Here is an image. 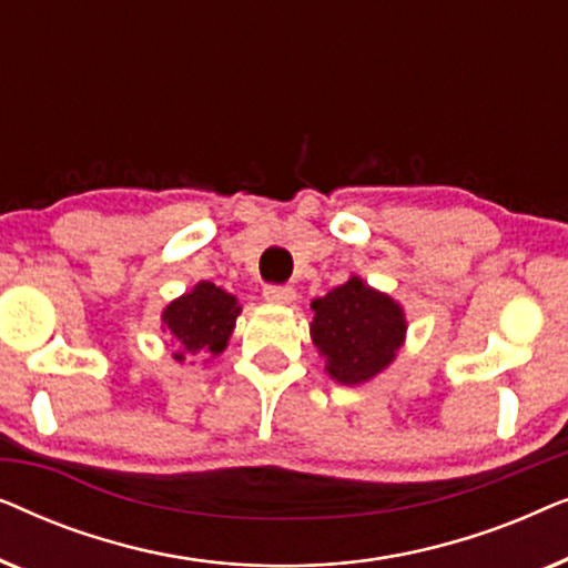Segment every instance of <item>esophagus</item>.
Here are the masks:
<instances>
[{
  "mask_svg": "<svg viewBox=\"0 0 568 568\" xmlns=\"http://www.w3.org/2000/svg\"><path fill=\"white\" fill-rule=\"evenodd\" d=\"M263 297L268 302H276V305H290V302L297 297V292L286 284H266L263 286Z\"/></svg>",
  "mask_w": 568,
  "mask_h": 568,
  "instance_id": "obj_1",
  "label": "esophagus"
}]
</instances>
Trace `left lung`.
Listing matches in <instances>:
<instances>
[{"instance_id": "obj_1", "label": "left lung", "mask_w": 568, "mask_h": 568, "mask_svg": "<svg viewBox=\"0 0 568 568\" xmlns=\"http://www.w3.org/2000/svg\"><path fill=\"white\" fill-rule=\"evenodd\" d=\"M313 310L310 333L328 362L325 369L341 385L367 383L395 359L403 344V310L356 276L315 300Z\"/></svg>"}]
</instances>
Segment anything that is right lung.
I'll list each match as a JSON object with an SVG mask.
<instances>
[{
  "instance_id": "right-lung-1",
  "label": "right lung",
  "mask_w": 568,
  "mask_h": 568,
  "mask_svg": "<svg viewBox=\"0 0 568 568\" xmlns=\"http://www.w3.org/2000/svg\"><path fill=\"white\" fill-rule=\"evenodd\" d=\"M237 315V300L212 282H201L193 286V292L170 302L162 313V323L173 336L175 359L185 362L196 354H220L227 346Z\"/></svg>"
}]
</instances>
